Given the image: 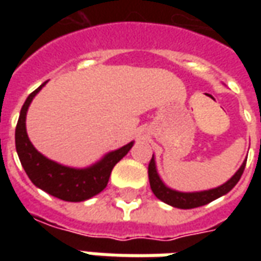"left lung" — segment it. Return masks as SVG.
I'll return each mask as SVG.
<instances>
[{
    "label": "left lung",
    "instance_id": "obj_1",
    "mask_svg": "<svg viewBox=\"0 0 261 261\" xmlns=\"http://www.w3.org/2000/svg\"><path fill=\"white\" fill-rule=\"evenodd\" d=\"M246 166V161L242 164V166L238 169L235 175L230 177L229 180L221 185L219 187L211 189V190H204V192H194V193H183L176 192L173 189H170L165 185L164 181L161 180L156 170V165H155V158L151 159V162L148 165V176H149V185H151V190L155 196L158 197L161 201L169 204L172 207L181 208V210H190V208L201 207L205 205L208 202L217 200L221 196H224L226 193H229L236 183L241 179L242 173Z\"/></svg>",
    "mask_w": 261,
    "mask_h": 261
}]
</instances>
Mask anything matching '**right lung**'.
I'll list each match as a JSON object with an SVG mask.
<instances>
[{
	"instance_id": "1",
	"label": "right lung",
	"mask_w": 261,
	"mask_h": 261,
	"mask_svg": "<svg viewBox=\"0 0 261 261\" xmlns=\"http://www.w3.org/2000/svg\"><path fill=\"white\" fill-rule=\"evenodd\" d=\"M44 85L46 82L39 86L36 91L32 92L20 109L19 120L15 130L16 152L26 175L29 176L35 186L64 201H85L99 194L108 186L114 165L127 155L134 142L131 141L124 147L106 153L99 162L84 169L69 168L46 158L33 147L26 133V113L29 105Z\"/></svg>"
}]
</instances>
